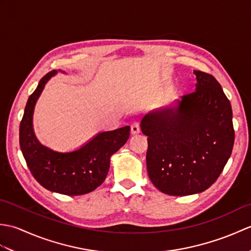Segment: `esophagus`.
Segmentation results:
<instances>
[{"label":"esophagus","mask_w":251,"mask_h":251,"mask_svg":"<svg viewBox=\"0 0 251 251\" xmlns=\"http://www.w3.org/2000/svg\"><path fill=\"white\" fill-rule=\"evenodd\" d=\"M130 131H131L132 135L139 134V132H140V124H139V123L135 122L134 124H132L131 127H130Z\"/></svg>","instance_id":"34e87169"}]
</instances>
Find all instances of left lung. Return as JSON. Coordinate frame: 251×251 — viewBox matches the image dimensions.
Here are the masks:
<instances>
[{
    "instance_id": "obj_1",
    "label": "left lung",
    "mask_w": 251,
    "mask_h": 251,
    "mask_svg": "<svg viewBox=\"0 0 251 251\" xmlns=\"http://www.w3.org/2000/svg\"><path fill=\"white\" fill-rule=\"evenodd\" d=\"M194 74L195 92L182 96L175 108L152 111L141 120L149 177L173 196L201 193L214 184L235 138L231 103L221 85L210 74Z\"/></svg>"
}]
</instances>
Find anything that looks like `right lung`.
I'll return each instance as SVG.
<instances>
[{"label":"right lung","mask_w":251,"mask_h":251,"mask_svg":"<svg viewBox=\"0 0 251 251\" xmlns=\"http://www.w3.org/2000/svg\"><path fill=\"white\" fill-rule=\"evenodd\" d=\"M56 73L52 70L42 77L28 99L19 127L20 149L32 176L43 188L65 195H83L102 184L110 168V158L128 140L130 127L99 132L72 152L60 153L42 146L34 135L32 117L36 100Z\"/></svg>","instance_id":"obj_1"}]
</instances>
